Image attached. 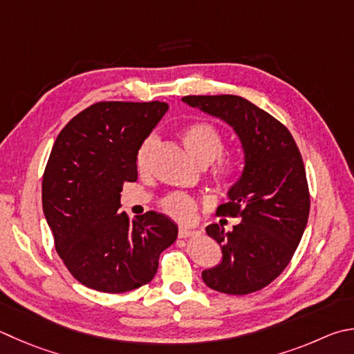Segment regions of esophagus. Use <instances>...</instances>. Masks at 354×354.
Wrapping results in <instances>:
<instances>
[{"instance_id": "obj_1", "label": "esophagus", "mask_w": 354, "mask_h": 354, "mask_svg": "<svg viewBox=\"0 0 354 354\" xmlns=\"http://www.w3.org/2000/svg\"><path fill=\"white\" fill-rule=\"evenodd\" d=\"M196 234H198L196 230H192V229L185 227V226H179V232H178L179 239H187V236H194Z\"/></svg>"}]
</instances>
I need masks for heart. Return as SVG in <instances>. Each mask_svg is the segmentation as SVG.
<instances>
[{"label":"heart","instance_id":"b5f03b06","mask_svg":"<svg viewBox=\"0 0 354 354\" xmlns=\"http://www.w3.org/2000/svg\"><path fill=\"white\" fill-rule=\"evenodd\" d=\"M181 139L189 155L201 167L210 165L223 155V134L218 131L216 127L207 124V122H195V124L185 127L181 134ZM155 136L147 138L144 142L140 144L136 155V164L139 170L147 169L151 151L155 149ZM236 170L239 169H236V164L232 159H223L218 162L214 171H212V178H214V181L220 185V187H230L236 178ZM162 207L165 209V212H169L171 216L178 218V220L187 221L192 220V216L195 215L196 204L194 201V198H190L189 195L171 194L162 201Z\"/></svg>","mask_w":354,"mask_h":354}]
</instances>
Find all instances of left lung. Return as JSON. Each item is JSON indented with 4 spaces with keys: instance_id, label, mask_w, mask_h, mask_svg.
I'll return each instance as SVG.
<instances>
[{
    "instance_id": "left-lung-1",
    "label": "left lung",
    "mask_w": 354,
    "mask_h": 354,
    "mask_svg": "<svg viewBox=\"0 0 354 354\" xmlns=\"http://www.w3.org/2000/svg\"><path fill=\"white\" fill-rule=\"evenodd\" d=\"M184 104L223 120L239 138L244 165L218 214L240 216L234 230L209 224L223 259L204 269L218 292L244 295L277 279L291 261L310 214L306 173L291 133L271 114L240 95H185Z\"/></svg>"
}]
</instances>
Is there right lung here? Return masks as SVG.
<instances>
[{
    "mask_svg": "<svg viewBox=\"0 0 354 354\" xmlns=\"http://www.w3.org/2000/svg\"><path fill=\"white\" fill-rule=\"evenodd\" d=\"M169 110L165 102H100L57 136L43 175L44 218L74 279L118 294L153 280L159 255L176 240L169 216L119 212L124 183L138 179L140 144Z\"/></svg>",
    "mask_w": 354,
    "mask_h": 354,
    "instance_id": "obj_1",
    "label": "right lung"
}]
</instances>
